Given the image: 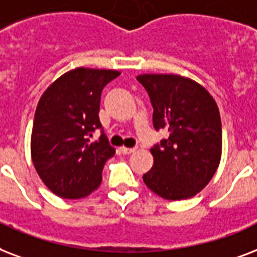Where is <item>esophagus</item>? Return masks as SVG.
<instances>
[{
  "instance_id": "34e87169",
  "label": "esophagus",
  "mask_w": 257,
  "mask_h": 257,
  "mask_svg": "<svg viewBox=\"0 0 257 257\" xmlns=\"http://www.w3.org/2000/svg\"><path fill=\"white\" fill-rule=\"evenodd\" d=\"M120 150H122L123 154H133L135 150H137V147H120Z\"/></svg>"
}]
</instances>
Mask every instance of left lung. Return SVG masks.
Here are the masks:
<instances>
[{"instance_id":"obj_1","label":"left lung","mask_w":257,"mask_h":257,"mask_svg":"<svg viewBox=\"0 0 257 257\" xmlns=\"http://www.w3.org/2000/svg\"><path fill=\"white\" fill-rule=\"evenodd\" d=\"M150 96L156 130L170 133L150 149L153 168L143 182L162 198L186 200L209 184L221 161L222 130L217 103L209 91L174 73L137 76Z\"/></svg>"}]
</instances>
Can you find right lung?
<instances>
[{"mask_svg":"<svg viewBox=\"0 0 257 257\" xmlns=\"http://www.w3.org/2000/svg\"><path fill=\"white\" fill-rule=\"evenodd\" d=\"M120 75L115 69L79 67L57 77L36 107L31 156L47 188L67 200L83 198L101 182L106 161L115 149L101 133L99 120L101 89Z\"/></svg>","mask_w":257,"mask_h":257,"instance_id":"1","label":"right lung"}]
</instances>
